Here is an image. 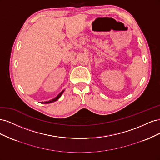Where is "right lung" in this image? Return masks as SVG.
Segmentation results:
<instances>
[{
    "mask_svg": "<svg viewBox=\"0 0 160 160\" xmlns=\"http://www.w3.org/2000/svg\"><path fill=\"white\" fill-rule=\"evenodd\" d=\"M64 91H62L61 93H60L59 95H58L55 98H54V99H51V100H50V101H46V102H42V103H52V102H54V101H57V100H58L59 99V98L61 97V95H62V92H63Z\"/></svg>",
    "mask_w": 160,
    "mask_h": 160,
    "instance_id": "right-lung-1",
    "label": "right lung"
}]
</instances>
